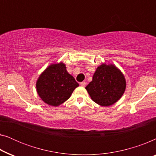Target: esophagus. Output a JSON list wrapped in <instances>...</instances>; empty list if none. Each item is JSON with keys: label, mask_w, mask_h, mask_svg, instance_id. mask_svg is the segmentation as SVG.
<instances>
[{"label": "esophagus", "mask_w": 156, "mask_h": 156, "mask_svg": "<svg viewBox=\"0 0 156 156\" xmlns=\"http://www.w3.org/2000/svg\"><path fill=\"white\" fill-rule=\"evenodd\" d=\"M80 85H81V86H82V87H85V86H86V85H87V83L85 82H82L80 83Z\"/></svg>", "instance_id": "esophagus-1"}]
</instances>
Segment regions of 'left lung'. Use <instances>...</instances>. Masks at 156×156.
Instances as JSON below:
<instances>
[{"label":"left lung","instance_id":"8db88e82","mask_svg":"<svg viewBox=\"0 0 156 156\" xmlns=\"http://www.w3.org/2000/svg\"><path fill=\"white\" fill-rule=\"evenodd\" d=\"M126 81L114 65L103 64L96 70L92 81L86 87L91 99L103 106L112 105L122 97Z\"/></svg>","mask_w":156,"mask_h":156}]
</instances>
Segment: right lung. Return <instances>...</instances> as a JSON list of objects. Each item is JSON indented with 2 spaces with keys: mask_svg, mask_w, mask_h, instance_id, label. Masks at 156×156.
Wrapping results in <instances>:
<instances>
[{
  "mask_svg": "<svg viewBox=\"0 0 156 156\" xmlns=\"http://www.w3.org/2000/svg\"><path fill=\"white\" fill-rule=\"evenodd\" d=\"M78 86L79 84L67 72L63 63L49 66L36 83L37 94L42 101L54 106L67 101Z\"/></svg>",
  "mask_w": 156,
  "mask_h": 156,
  "instance_id": "1",
  "label": "right lung"
}]
</instances>
